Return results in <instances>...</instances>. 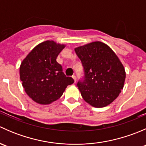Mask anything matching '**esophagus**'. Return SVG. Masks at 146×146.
I'll use <instances>...</instances> for the list:
<instances>
[{
    "mask_svg": "<svg viewBox=\"0 0 146 146\" xmlns=\"http://www.w3.org/2000/svg\"><path fill=\"white\" fill-rule=\"evenodd\" d=\"M72 78H73V80H74L75 82H76V76H75V75H73V76H72Z\"/></svg>",
    "mask_w": 146,
    "mask_h": 146,
    "instance_id": "34e87169",
    "label": "esophagus"
}]
</instances>
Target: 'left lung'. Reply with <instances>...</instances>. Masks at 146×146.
I'll list each match as a JSON object with an SVG mask.
<instances>
[{
	"label": "left lung",
	"mask_w": 146,
	"mask_h": 146,
	"mask_svg": "<svg viewBox=\"0 0 146 146\" xmlns=\"http://www.w3.org/2000/svg\"><path fill=\"white\" fill-rule=\"evenodd\" d=\"M84 70L77 86L82 98L94 107H104L119 96L126 73L120 60L109 46L94 42L75 48Z\"/></svg>",
	"instance_id": "8db88e82"
}]
</instances>
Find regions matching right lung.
Returning a JSON list of instances; mask_svg holds the SVG:
<instances>
[{
  "mask_svg": "<svg viewBox=\"0 0 146 146\" xmlns=\"http://www.w3.org/2000/svg\"><path fill=\"white\" fill-rule=\"evenodd\" d=\"M64 47L54 41H46L36 46L20 65V80L25 91L36 103L51 104L74 82L71 77H66L56 61Z\"/></svg>",
  "mask_w": 146,
  "mask_h": 146,
  "instance_id": "right-lung-1",
  "label": "right lung"
}]
</instances>
